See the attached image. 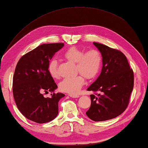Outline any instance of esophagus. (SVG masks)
Listing matches in <instances>:
<instances>
[{"label":"esophagus","mask_w":148,"mask_h":148,"mask_svg":"<svg viewBox=\"0 0 148 148\" xmlns=\"http://www.w3.org/2000/svg\"><path fill=\"white\" fill-rule=\"evenodd\" d=\"M68 95L70 96L71 97H72V98H78V97H79V95H78V94H72V93H70V94H69Z\"/></svg>","instance_id":"obj_1"}]
</instances>
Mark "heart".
I'll return each instance as SVG.
<instances>
[{"label": "heart", "mask_w": 148, "mask_h": 148, "mask_svg": "<svg viewBox=\"0 0 148 148\" xmlns=\"http://www.w3.org/2000/svg\"><path fill=\"white\" fill-rule=\"evenodd\" d=\"M63 56L72 63H75V72L79 73L74 77H67L59 84V89L69 93H77L84 83V78L92 79L99 72L102 65V55L99 50L93 49L84 52L83 50L71 47L64 53ZM48 72L53 79L59 77L58 62L53 59L48 65Z\"/></svg>", "instance_id": "heart-1"}]
</instances>
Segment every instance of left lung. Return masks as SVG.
Segmentation results:
<instances>
[{
	"instance_id": "left-lung-1",
	"label": "left lung",
	"mask_w": 148,
	"mask_h": 148,
	"mask_svg": "<svg viewBox=\"0 0 148 148\" xmlns=\"http://www.w3.org/2000/svg\"><path fill=\"white\" fill-rule=\"evenodd\" d=\"M101 53L100 76L88 88L92 91L91 106L86 114L95 121H106L123 112L134 88V72L123 53L102 44L93 42Z\"/></svg>"
}]
</instances>
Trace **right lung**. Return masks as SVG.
Masks as SVG:
<instances>
[{
	"label": "right lung",
	"instance_id": "add662e5",
	"mask_svg": "<svg viewBox=\"0 0 148 148\" xmlns=\"http://www.w3.org/2000/svg\"><path fill=\"white\" fill-rule=\"evenodd\" d=\"M64 43L43 44L22 56L15 69L12 93L19 111L25 117L37 123L55 119L58 113V102L64 93H53L44 97L42 93L57 88L48 72L49 60Z\"/></svg>",
	"mask_w": 148,
	"mask_h": 148
}]
</instances>
